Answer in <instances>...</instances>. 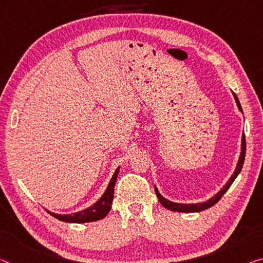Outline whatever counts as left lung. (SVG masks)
I'll use <instances>...</instances> for the list:
<instances>
[{"label": "left lung", "mask_w": 263, "mask_h": 263, "mask_svg": "<svg viewBox=\"0 0 263 263\" xmlns=\"http://www.w3.org/2000/svg\"><path fill=\"white\" fill-rule=\"evenodd\" d=\"M233 95H234V99H235V102L237 104V108H239V110L241 112H243V111H242L240 101H239V99H237V96L234 94V92H233ZM245 156H246V140H245V135H243V136H242V143H241V154H240V157H239V161H237L235 171H234L233 175L230 176V179L227 181V183L223 185V188H222L220 192H217L215 195L211 197L209 200L204 201V202H200V203H177V202H173V201H169V200L165 199V197L161 195L160 192L157 191V188L155 187V193H156L157 197H159L160 203L162 204L164 208L169 209V211L179 212V213H199V212L204 211V209H208V208L213 207V205L217 203L221 197L223 196V194L228 191L230 185H232V183L234 182V180H235L237 175L240 174L241 169H242V165H243V162H245Z\"/></svg>", "instance_id": "left-lung-1"}]
</instances>
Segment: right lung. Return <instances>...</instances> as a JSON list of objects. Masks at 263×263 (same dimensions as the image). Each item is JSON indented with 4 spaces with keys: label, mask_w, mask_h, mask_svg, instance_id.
I'll return each mask as SVG.
<instances>
[{
    "label": "right lung",
    "mask_w": 263,
    "mask_h": 263,
    "mask_svg": "<svg viewBox=\"0 0 263 263\" xmlns=\"http://www.w3.org/2000/svg\"><path fill=\"white\" fill-rule=\"evenodd\" d=\"M120 172V167L116 169L114 175H112L111 180L109 181L108 187L103 195L95 202L94 204L90 205L83 211L72 213V214H55L49 211H47L51 216L56 217V219L63 222H69V223H86V222H92L103 219L107 215L111 208L112 197H114V187L118 180V175Z\"/></svg>",
    "instance_id": "right-lung-1"
}]
</instances>
